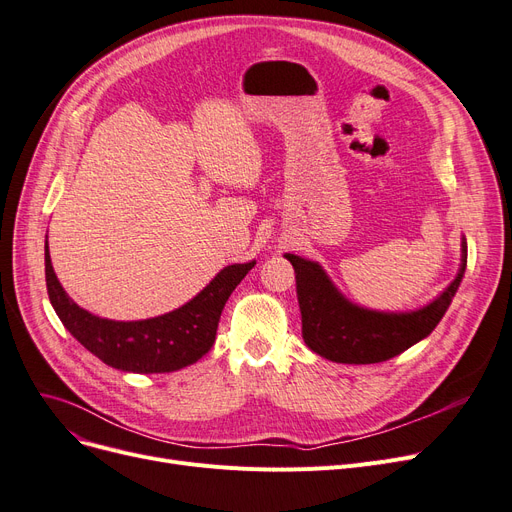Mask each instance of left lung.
Wrapping results in <instances>:
<instances>
[{
  "mask_svg": "<svg viewBox=\"0 0 512 512\" xmlns=\"http://www.w3.org/2000/svg\"><path fill=\"white\" fill-rule=\"evenodd\" d=\"M295 268L305 345L337 364H379L427 339L446 314L466 270V238L460 242L456 278L431 303L410 311H379L349 301L318 261L286 253Z\"/></svg>",
  "mask_w": 512,
  "mask_h": 512,
  "instance_id": "8db88e82",
  "label": "left lung"
}]
</instances>
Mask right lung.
<instances>
[{"label":"right lung","mask_w":512,"mask_h":512,"mask_svg":"<svg viewBox=\"0 0 512 512\" xmlns=\"http://www.w3.org/2000/svg\"><path fill=\"white\" fill-rule=\"evenodd\" d=\"M255 261L226 265L201 293L169 314L119 322L90 314L62 288L52 268L46 240V282L54 311L64 328L106 366L123 372H175L203 358L215 343L221 309Z\"/></svg>","instance_id":"right-lung-1"}]
</instances>
